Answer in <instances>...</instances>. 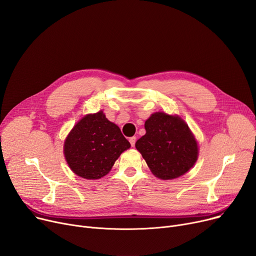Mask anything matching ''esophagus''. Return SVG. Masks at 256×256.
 <instances>
[{"instance_id": "obj_1", "label": "esophagus", "mask_w": 256, "mask_h": 256, "mask_svg": "<svg viewBox=\"0 0 256 256\" xmlns=\"http://www.w3.org/2000/svg\"><path fill=\"white\" fill-rule=\"evenodd\" d=\"M130 143L132 147L135 146V143H136V137H130Z\"/></svg>"}]
</instances>
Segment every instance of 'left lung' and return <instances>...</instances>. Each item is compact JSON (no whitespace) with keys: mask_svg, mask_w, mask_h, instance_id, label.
Segmentation results:
<instances>
[{"mask_svg":"<svg viewBox=\"0 0 256 256\" xmlns=\"http://www.w3.org/2000/svg\"><path fill=\"white\" fill-rule=\"evenodd\" d=\"M146 134L136 142L147 166L160 180L178 178L198 158L197 141L178 115L156 112L145 121Z\"/></svg>","mask_w":256,"mask_h":256,"instance_id":"1","label":"left lung"}]
</instances>
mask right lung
<instances>
[{
    "mask_svg": "<svg viewBox=\"0 0 256 256\" xmlns=\"http://www.w3.org/2000/svg\"><path fill=\"white\" fill-rule=\"evenodd\" d=\"M130 147L120 128L100 111L78 121L65 139L63 152L78 176L98 180L109 173L115 160Z\"/></svg>",
    "mask_w": 256,
    "mask_h": 256,
    "instance_id": "1",
    "label": "right lung"
}]
</instances>
